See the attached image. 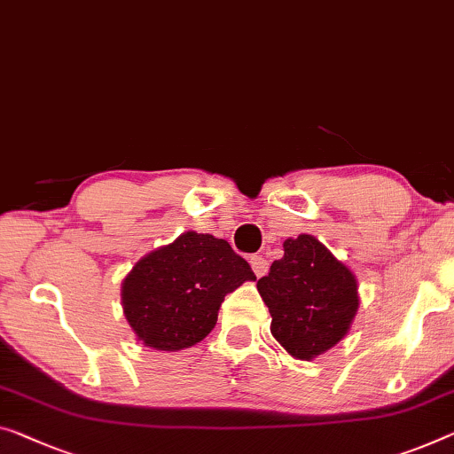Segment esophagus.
<instances>
[{"mask_svg":"<svg viewBox=\"0 0 454 454\" xmlns=\"http://www.w3.org/2000/svg\"><path fill=\"white\" fill-rule=\"evenodd\" d=\"M250 267H253L256 277H262V275H267V270H269V261L261 254H253L250 256Z\"/></svg>","mask_w":454,"mask_h":454,"instance_id":"1","label":"esophagus"}]
</instances>
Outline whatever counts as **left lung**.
<instances>
[{"label": "left lung", "mask_w": 454, "mask_h": 454, "mask_svg": "<svg viewBox=\"0 0 454 454\" xmlns=\"http://www.w3.org/2000/svg\"><path fill=\"white\" fill-rule=\"evenodd\" d=\"M283 250L256 289L273 317L275 340L292 356L309 361L348 333L358 308L356 279L309 234L287 239Z\"/></svg>", "instance_id": "1"}]
</instances>
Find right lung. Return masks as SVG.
Returning <instances> with one entry per match:
<instances>
[{
  "label": "right lung",
  "instance_id": "right-lung-1",
  "mask_svg": "<svg viewBox=\"0 0 454 454\" xmlns=\"http://www.w3.org/2000/svg\"><path fill=\"white\" fill-rule=\"evenodd\" d=\"M256 277L226 240L185 232L140 259L121 283L126 320L146 347L181 350L204 340L228 294Z\"/></svg>",
  "mask_w": 454,
  "mask_h": 454
}]
</instances>
